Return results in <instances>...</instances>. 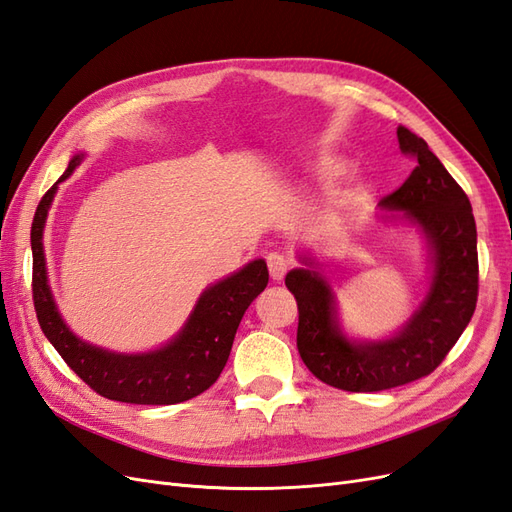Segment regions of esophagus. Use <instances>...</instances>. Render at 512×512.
<instances>
[{
  "instance_id": "34e87169",
  "label": "esophagus",
  "mask_w": 512,
  "mask_h": 512,
  "mask_svg": "<svg viewBox=\"0 0 512 512\" xmlns=\"http://www.w3.org/2000/svg\"><path fill=\"white\" fill-rule=\"evenodd\" d=\"M267 267H269V273H271L273 280L280 282V280H284V275H286L288 269H290V260H288V256H284V254L273 252V254L267 256Z\"/></svg>"
}]
</instances>
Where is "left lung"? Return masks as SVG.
Instances as JSON below:
<instances>
[{"mask_svg": "<svg viewBox=\"0 0 512 512\" xmlns=\"http://www.w3.org/2000/svg\"><path fill=\"white\" fill-rule=\"evenodd\" d=\"M397 138L416 166L380 207L406 211L433 247L431 290L408 327L386 342L352 344L337 329L333 294L322 277L305 269L286 275L299 307L303 363L324 384L350 393L386 391L429 376L468 327L478 299L476 222L468 194L421 136L399 126Z\"/></svg>", "mask_w": 512, "mask_h": 512, "instance_id": "left-lung-1", "label": "left lung"}]
</instances>
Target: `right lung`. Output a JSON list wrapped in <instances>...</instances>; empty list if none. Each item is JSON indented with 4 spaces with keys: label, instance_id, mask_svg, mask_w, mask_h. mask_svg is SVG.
<instances>
[{
    "label": "right lung",
    "instance_id": "obj_1",
    "mask_svg": "<svg viewBox=\"0 0 512 512\" xmlns=\"http://www.w3.org/2000/svg\"><path fill=\"white\" fill-rule=\"evenodd\" d=\"M79 162L81 156L72 158L59 181L70 177ZM57 183L42 196L32 222V297L46 339L74 374L106 399L170 406L207 391L222 374L245 309L269 284L267 262L254 260L228 280L205 290L185 329L162 350L128 356L94 348L68 331L46 284L42 228Z\"/></svg>",
    "mask_w": 512,
    "mask_h": 512
}]
</instances>
